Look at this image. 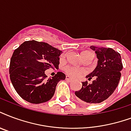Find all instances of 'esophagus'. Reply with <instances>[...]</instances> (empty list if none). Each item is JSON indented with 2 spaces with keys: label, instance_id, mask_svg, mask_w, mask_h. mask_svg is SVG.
I'll return each instance as SVG.
<instances>
[{
  "label": "esophagus",
  "instance_id": "obj_1",
  "mask_svg": "<svg viewBox=\"0 0 131 131\" xmlns=\"http://www.w3.org/2000/svg\"><path fill=\"white\" fill-rule=\"evenodd\" d=\"M66 80H67V81H72V78L69 76H67L66 77Z\"/></svg>",
  "mask_w": 131,
  "mask_h": 131
}]
</instances>
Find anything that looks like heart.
<instances>
[{"label": "heart", "mask_w": 131, "mask_h": 131, "mask_svg": "<svg viewBox=\"0 0 131 131\" xmlns=\"http://www.w3.org/2000/svg\"><path fill=\"white\" fill-rule=\"evenodd\" d=\"M89 55H92V53L89 51H82L81 53L82 58H84V57L89 56ZM65 71L67 74L69 75V76L72 77V78H77V77L80 76L86 73L85 69H81V68L75 67H67L65 69Z\"/></svg>", "instance_id": "1"}]
</instances>
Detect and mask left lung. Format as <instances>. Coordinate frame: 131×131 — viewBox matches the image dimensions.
I'll return each instance as SVG.
<instances>
[{
    "instance_id": "1",
    "label": "left lung",
    "mask_w": 131,
    "mask_h": 131,
    "mask_svg": "<svg viewBox=\"0 0 131 131\" xmlns=\"http://www.w3.org/2000/svg\"><path fill=\"white\" fill-rule=\"evenodd\" d=\"M98 59L93 71L86 76L89 80L94 77L91 84L83 82L81 89L75 95L88 104H97L108 98L118 86L123 69L121 56L111 48L91 46Z\"/></svg>"
}]
</instances>
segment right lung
I'll list each match as a JSON object with an SVG mask.
<instances>
[{"label":"right lung","mask_w":131,"mask_h":131,"mask_svg":"<svg viewBox=\"0 0 131 131\" xmlns=\"http://www.w3.org/2000/svg\"><path fill=\"white\" fill-rule=\"evenodd\" d=\"M62 51L48 43L36 40L24 42L13 53L9 65L10 80L18 94L32 104L52 98L57 84L66 75L58 72L47 78L46 70L58 69Z\"/></svg>","instance_id":"add662e5"}]
</instances>
